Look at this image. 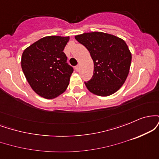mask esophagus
Wrapping results in <instances>:
<instances>
[{"mask_svg":"<svg viewBox=\"0 0 159 159\" xmlns=\"http://www.w3.org/2000/svg\"><path fill=\"white\" fill-rule=\"evenodd\" d=\"M75 70L77 71V72H78V71L80 70V65L76 66H75Z\"/></svg>","mask_w":159,"mask_h":159,"instance_id":"34e87169","label":"esophagus"}]
</instances>
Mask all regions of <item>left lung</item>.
I'll return each mask as SVG.
<instances>
[{
	"mask_svg": "<svg viewBox=\"0 0 159 159\" xmlns=\"http://www.w3.org/2000/svg\"><path fill=\"white\" fill-rule=\"evenodd\" d=\"M87 48L93 61V75L84 82L96 96H108L119 90L126 80L132 53L121 38L103 32L84 33L75 36Z\"/></svg>",
	"mask_w": 159,
	"mask_h": 159,
	"instance_id": "1",
	"label": "left lung"
}]
</instances>
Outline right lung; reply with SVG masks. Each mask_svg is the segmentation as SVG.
Instances as JSON below:
<instances>
[{"mask_svg":"<svg viewBox=\"0 0 159 159\" xmlns=\"http://www.w3.org/2000/svg\"><path fill=\"white\" fill-rule=\"evenodd\" d=\"M69 36H48L25 49L21 69L32 90L48 99L54 98L68 87L73 69L63 52Z\"/></svg>","mask_w":159,"mask_h":159,"instance_id":"add662e5","label":"right lung"}]
</instances>
